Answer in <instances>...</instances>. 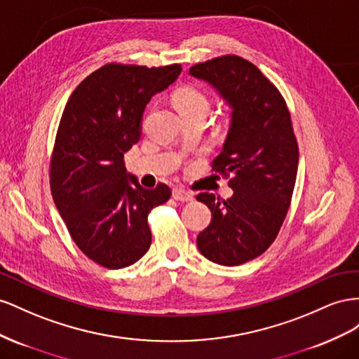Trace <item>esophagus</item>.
Listing matches in <instances>:
<instances>
[{
    "label": "esophagus",
    "mask_w": 359,
    "mask_h": 359,
    "mask_svg": "<svg viewBox=\"0 0 359 359\" xmlns=\"http://www.w3.org/2000/svg\"><path fill=\"white\" fill-rule=\"evenodd\" d=\"M172 197H174V200H177V201H192L194 200L192 194L187 189H183V188H174Z\"/></svg>",
    "instance_id": "esophagus-1"
}]
</instances>
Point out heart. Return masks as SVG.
<instances>
[{
	"mask_svg": "<svg viewBox=\"0 0 359 359\" xmlns=\"http://www.w3.org/2000/svg\"><path fill=\"white\" fill-rule=\"evenodd\" d=\"M172 102L182 117L208 116L212 107V99L201 87L196 84H183L174 90Z\"/></svg>",
	"mask_w": 359,
	"mask_h": 359,
	"instance_id": "b5f03b06",
	"label": "heart"
}]
</instances>
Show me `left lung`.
Instances as JSON below:
<instances>
[{
    "mask_svg": "<svg viewBox=\"0 0 359 359\" xmlns=\"http://www.w3.org/2000/svg\"><path fill=\"white\" fill-rule=\"evenodd\" d=\"M189 74L206 79L233 108L212 171L230 179L234 192L229 200L198 194L212 219L197 247L213 263L239 266L262 255L281 229L298 172V141L280 90L251 61L221 55L194 65Z\"/></svg>",
    "mask_w": 359,
    "mask_h": 359,
    "instance_id": "8db88e82",
    "label": "left lung"
}]
</instances>
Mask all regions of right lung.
<instances>
[{"label": "right lung", "mask_w": 359, "mask_h": 359, "mask_svg": "<svg viewBox=\"0 0 359 359\" xmlns=\"http://www.w3.org/2000/svg\"><path fill=\"white\" fill-rule=\"evenodd\" d=\"M180 72V65L108 63L75 88L61 116L49 163L50 192L76 247L104 268H126L149 251V213L171 197L165 183L144 189L129 177L125 153L140 140L151 96Z\"/></svg>", "instance_id": "add662e5"}]
</instances>
